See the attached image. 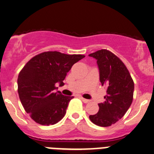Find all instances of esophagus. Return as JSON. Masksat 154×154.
Instances as JSON below:
<instances>
[{
    "mask_svg": "<svg viewBox=\"0 0 154 154\" xmlns=\"http://www.w3.org/2000/svg\"><path fill=\"white\" fill-rule=\"evenodd\" d=\"M80 98H81V100H82V101H83L84 103H88V102H89V101H89V100L86 99V98H83V97H80Z\"/></svg>",
    "mask_w": 154,
    "mask_h": 154,
    "instance_id": "34e87169",
    "label": "esophagus"
}]
</instances>
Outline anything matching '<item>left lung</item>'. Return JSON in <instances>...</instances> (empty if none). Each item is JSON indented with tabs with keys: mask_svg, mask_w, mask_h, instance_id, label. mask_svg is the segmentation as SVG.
Segmentation results:
<instances>
[{
	"mask_svg": "<svg viewBox=\"0 0 154 154\" xmlns=\"http://www.w3.org/2000/svg\"><path fill=\"white\" fill-rule=\"evenodd\" d=\"M89 56L97 60L100 82L107 88L105 101L98 104V112L89 119L97 126L107 127L121 119L130 107L134 82L124 63L109 50H98Z\"/></svg>",
	"mask_w": 154,
	"mask_h": 154,
	"instance_id": "8db88e82",
	"label": "left lung"
}]
</instances>
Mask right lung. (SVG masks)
<instances>
[{"instance_id":"obj_1","label":"right lung","mask_w":154,"mask_h":154,"mask_svg":"<svg viewBox=\"0 0 154 154\" xmlns=\"http://www.w3.org/2000/svg\"><path fill=\"white\" fill-rule=\"evenodd\" d=\"M83 55H67L57 51L40 53L30 59L18 76V93L25 111L44 126L60 121L73 96L63 95L56 84L64 85L67 73Z\"/></svg>"}]
</instances>
